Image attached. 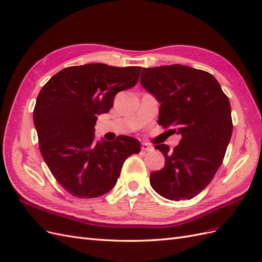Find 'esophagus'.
I'll return each mask as SVG.
<instances>
[{"mask_svg":"<svg viewBox=\"0 0 262 262\" xmlns=\"http://www.w3.org/2000/svg\"><path fill=\"white\" fill-rule=\"evenodd\" d=\"M141 150H142V151H151V150H154V147L150 146L149 143L142 142V143H141Z\"/></svg>","mask_w":262,"mask_h":262,"instance_id":"obj_1","label":"esophagus"}]
</instances>
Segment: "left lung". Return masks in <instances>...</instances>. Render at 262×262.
<instances>
[{"instance_id":"left-lung-1","label":"left lung","mask_w":262,"mask_h":262,"mask_svg":"<svg viewBox=\"0 0 262 262\" xmlns=\"http://www.w3.org/2000/svg\"><path fill=\"white\" fill-rule=\"evenodd\" d=\"M140 83L160 103L158 123L181 136L173 150L157 145L165 159L150 184L160 196L191 199L212 181L231 140L229 98L212 75L174 64L142 69Z\"/></svg>"}]
</instances>
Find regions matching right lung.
<instances>
[{
    "instance_id": "obj_1",
    "label": "right lung",
    "mask_w": 262,
    "mask_h": 262,
    "mask_svg": "<svg viewBox=\"0 0 262 262\" xmlns=\"http://www.w3.org/2000/svg\"><path fill=\"white\" fill-rule=\"evenodd\" d=\"M140 67L102 63L66 67L42 87L33 110L40 152L61 186L75 197L111 190L125 160L140 151L134 137L95 140L98 115L113 106L117 92L138 82Z\"/></svg>"
}]
</instances>
